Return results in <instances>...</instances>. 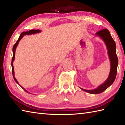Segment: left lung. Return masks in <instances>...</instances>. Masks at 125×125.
<instances>
[{"label":"left lung","mask_w":125,"mask_h":125,"mask_svg":"<svg viewBox=\"0 0 125 125\" xmlns=\"http://www.w3.org/2000/svg\"><path fill=\"white\" fill-rule=\"evenodd\" d=\"M95 34L103 40L107 47L108 57L111 63V70L109 76L106 81L98 86L97 89L88 90L81 88L83 91L91 94H98L102 93L113 84L116 78L118 65V59L116 54L115 42L111 36L110 31L107 29H103L98 31Z\"/></svg>","instance_id":"8db88e82"}]
</instances>
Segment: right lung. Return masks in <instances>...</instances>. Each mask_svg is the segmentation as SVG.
I'll return each mask as SVG.
<instances>
[{"label":"right lung","instance_id":"right-lung-1","mask_svg":"<svg viewBox=\"0 0 125 125\" xmlns=\"http://www.w3.org/2000/svg\"><path fill=\"white\" fill-rule=\"evenodd\" d=\"M41 32V31L39 30H31L30 31H25V32H22L21 33V35H20L19 38L18 40H17V41L15 42V43L14 44V46H13V57H12V62H11V65H12V75H13V78H14V81H15V82L17 83H18L19 84V83L18 82V81H17V79H15V77H14V68H13V61H14V58H15V49H16V48H17L18 44L19 43V42L20 41V40L21 39L23 36H24L25 35H31V34H35L36 33H40ZM21 88L23 89V90H25V91H26L27 92H28V91H26V90L23 89V87L22 86ZM29 93V92H28Z\"/></svg>","mask_w":125,"mask_h":125}]
</instances>
